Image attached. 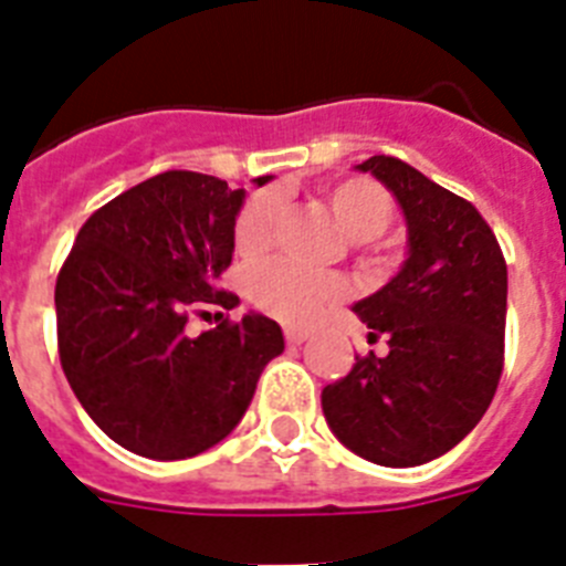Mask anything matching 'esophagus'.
I'll return each instance as SVG.
<instances>
[{"label": "esophagus", "instance_id": "34e87169", "mask_svg": "<svg viewBox=\"0 0 566 566\" xmlns=\"http://www.w3.org/2000/svg\"><path fill=\"white\" fill-rule=\"evenodd\" d=\"M283 337H286V343L300 345V343H306V339L312 337V328H306V326H286V328H283Z\"/></svg>", "mask_w": 566, "mask_h": 566}]
</instances>
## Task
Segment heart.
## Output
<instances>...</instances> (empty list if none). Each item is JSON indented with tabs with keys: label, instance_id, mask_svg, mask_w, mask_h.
<instances>
[{
	"label": "heart",
	"instance_id": "obj_1",
	"mask_svg": "<svg viewBox=\"0 0 566 566\" xmlns=\"http://www.w3.org/2000/svg\"><path fill=\"white\" fill-rule=\"evenodd\" d=\"M319 198L337 221V227L352 238V249L365 266L391 263V252L377 243V234L388 229L394 218L391 192L365 175H345L319 187ZM280 198L274 192H254L234 218V252L240 258H260L274 243L280 229ZM352 294V283L337 272H306V269L272 260L254 269L249 280V300L269 317L283 323H306L328 306H337Z\"/></svg>",
	"mask_w": 566,
	"mask_h": 566
}]
</instances>
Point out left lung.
I'll return each instance as SVG.
<instances>
[{"label":"left lung","mask_w":566,"mask_h":566,"mask_svg":"<svg viewBox=\"0 0 566 566\" xmlns=\"http://www.w3.org/2000/svg\"><path fill=\"white\" fill-rule=\"evenodd\" d=\"M397 195L411 254L354 312L388 354H365L323 388L334 437L385 468H413L462 442L504 368L507 263L479 209L394 155L359 164Z\"/></svg>","instance_id":"1"}]
</instances>
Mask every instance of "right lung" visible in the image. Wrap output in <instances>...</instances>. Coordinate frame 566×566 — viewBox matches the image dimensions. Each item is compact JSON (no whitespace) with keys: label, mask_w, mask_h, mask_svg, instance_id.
<instances>
[{"label":"right lung","mask_w":566,"mask_h":566,"mask_svg":"<svg viewBox=\"0 0 566 566\" xmlns=\"http://www.w3.org/2000/svg\"><path fill=\"white\" fill-rule=\"evenodd\" d=\"M240 203L243 189L214 175H153L90 214L59 269L64 377L90 419L138 457L172 462L221 442L283 352L274 319L223 314L238 303L221 277ZM207 305L222 308V326L189 335L188 317Z\"/></svg>","instance_id":"1"}]
</instances>
